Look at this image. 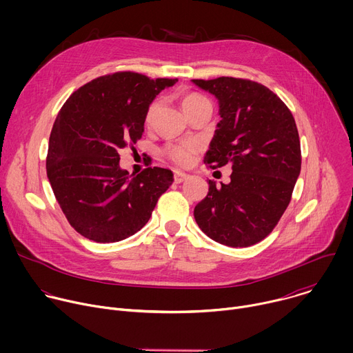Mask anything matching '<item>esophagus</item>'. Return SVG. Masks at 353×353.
Here are the masks:
<instances>
[{
	"instance_id": "obj_1",
	"label": "esophagus",
	"mask_w": 353,
	"mask_h": 353,
	"mask_svg": "<svg viewBox=\"0 0 353 353\" xmlns=\"http://www.w3.org/2000/svg\"><path fill=\"white\" fill-rule=\"evenodd\" d=\"M187 179H188V174H185V173H183V172H179V170L174 172V181H176L177 184L185 181Z\"/></svg>"
}]
</instances>
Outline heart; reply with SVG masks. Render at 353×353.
Returning <instances> with one entry per match:
<instances>
[{"instance_id": "1", "label": "heart", "mask_w": 353, "mask_h": 353, "mask_svg": "<svg viewBox=\"0 0 353 353\" xmlns=\"http://www.w3.org/2000/svg\"><path fill=\"white\" fill-rule=\"evenodd\" d=\"M208 102V100L198 93H185L181 96V108L188 116L196 106ZM159 110V100H154L149 105L146 114H145V124L152 125ZM198 152V145L195 142H180V143H170L165 148V155L177 166H190Z\"/></svg>"}]
</instances>
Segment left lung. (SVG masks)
<instances>
[{"instance_id": "obj_1", "label": "left lung", "mask_w": 353, "mask_h": 353, "mask_svg": "<svg viewBox=\"0 0 353 353\" xmlns=\"http://www.w3.org/2000/svg\"><path fill=\"white\" fill-rule=\"evenodd\" d=\"M219 100L222 120L204 163L232 165L230 183L210 180L207 196L194 208L199 229L229 247L265 239L288 208L301 168L294 119L267 86L243 78L192 79Z\"/></svg>"}]
</instances>
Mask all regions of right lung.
Instances as JSON below:
<instances>
[{"instance_id": "right-lung-1", "label": "right lung", "mask_w": 353, "mask_h": 353, "mask_svg": "<svg viewBox=\"0 0 353 353\" xmlns=\"http://www.w3.org/2000/svg\"><path fill=\"white\" fill-rule=\"evenodd\" d=\"M177 79L121 71L75 90L54 121L46 159L47 177L70 225L96 243H114L141 230L173 173L146 168L130 179L120 150L141 139L157 94Z\"/></svg>"}]
</instances>
